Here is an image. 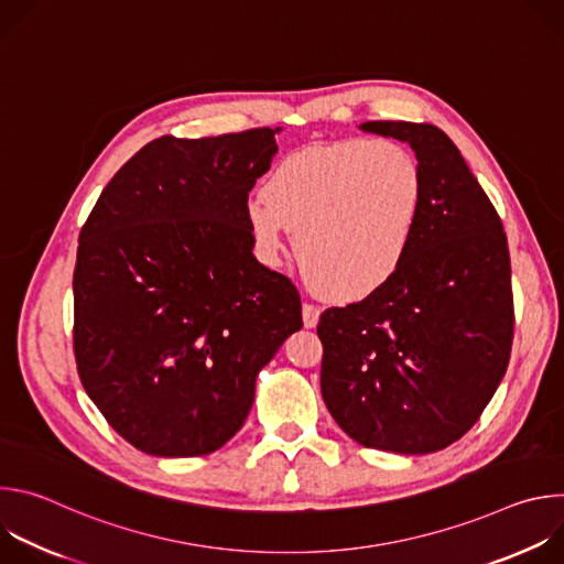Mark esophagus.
<instances>
[{
	"label": "esophagus",
	"instance_id": "1",
	"mask_svg": "<svg viewBox=\"0 0 564 564\" xmlns=\"http://www.w3.org/2000/svg\"><path fill=\"white\" fill-rule=\"evenodd\" d=\"M301 314H303V326H305V328H316L321 310H318L314 303H303Z\"/></svg>",
	"mask_w": 564,
	"mask_h": 564
}]
</instances>
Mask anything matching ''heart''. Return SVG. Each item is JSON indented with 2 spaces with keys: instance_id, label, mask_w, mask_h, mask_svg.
Segmentation results:
<instances>
[{
  "instance_id": "1",
  "label": "heart",
  "mask_w": 564,
  "mask_h": 564,
  "mask_svg": "<svg viewBox=\"0 0 564 564\" xmlns=\"http://www.w3.org/2000/svg\"><path fill=\"white\" fill-rule=\"evenodd\" d=\"M426 207L420 160L397 142L346 138L288 153L246 203L261 263L276 265L285 229L310 288L352 303L386 288L411 257Z\"/></svg>"
}]
</instances>
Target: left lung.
Here are the masks:
<instances>
[{
    "label": "left lung",
    "mask_w": 564,
    "mask_h": 564,
    "mask_svg": "<svg viewBox=\"0 0 564 564\" xmlns=\"http://www.w3.org/2000/svg\"><path fill=\"white\" fill-rule=\"evenodd\" d=\"M359 129L411 144L426 178V207L399 274L377 294L321 314V394L361 446L435 453L477 422L509 366L507 234L442 129L394 120Z\"/></svg>",
    "instance_id": "left-lung-1"
}]
</instances>
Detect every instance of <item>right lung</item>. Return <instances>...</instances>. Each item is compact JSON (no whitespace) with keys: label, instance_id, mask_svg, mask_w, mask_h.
<instances>
[{"label":"right lung","instance_id":"obj_1","mask_svg":"<svg viewBox=\"0 0 564 564\" xmlns=\"http://www.w3.org/2000/svg\"><path fill=\"white\" fill-rule=\"evenodd\" d=\"M274 133L144 144L79 231L77 372L111 429L147 455L194 457L229 442L259 372L303 326L296 288L257 261L246 225Z\"/></svg>","mask_w":564,"mask_h":564}]
</instances>
